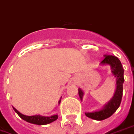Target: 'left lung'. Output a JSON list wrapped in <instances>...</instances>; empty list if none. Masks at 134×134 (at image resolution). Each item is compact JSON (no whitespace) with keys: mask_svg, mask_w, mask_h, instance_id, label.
I'll return each mask as SVG.
<instances>
[{"mask_svg":"<svg viewBox=\"0 0 134 134\" xmlns=\"http://www.w3.org/2000/svg\"><path fill=\"white\" fill-rule=\"evenodd\" d=\"M104 59L101 62L103 65L109 64L111 69V72L116 80V89L114 95L109 102L104 106V107L99 111H96L93 112H87L85 114L87 117L97 120L102 121L110 117L119 107L121 102L123 95V84L124 82V69L122 64L117 57L113 55H104ZM79 95L80 99L82 100L84 92L79 88Z\"/></svg>","mask_w":134,"mask_h":134,"instance_id":"8db88e82","label":"left lung"}]
</instances>
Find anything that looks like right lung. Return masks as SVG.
<instances>
[{
  "mask_svg": "<svg viewBox=\"0 0 134 134\" xmlns=\"http://www.w3.org/2000/svg\"><path fill=\"white\" fill-rule=\"evenodd\" d=\"M59 103H60V100L59 101ZM13 108L15 111L18 114V116L21 118L22 119L26 121L27 122L31 123V124H37V125H46V124H50V123L54 121L58 118V116L57 114L53 115V116H40V115L25 116V115H23L21 113H20L14 107Z\"/></svg>",
  "mask_w": 134,
  "mask_h": 134,
  "instance_id": "right-lung-1",
  "label": "right lung"
}]
</instances>
